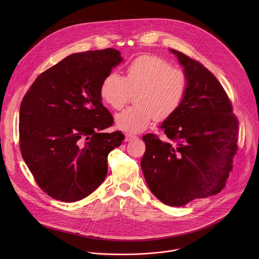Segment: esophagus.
Here are the masks:
<instances>
[{
    "mask_svg": "<svg viewBox=\"0 0 259 259\" xmlns=\"http://www.w3.org/2000/svg\"><path fill=\"white\" fill-rule=\"evenodd\" d=\"M136 138H137V137H136V136H134V135L126 134V135H125V137H124V141H125V142H131V141L135 140Z\"/></svg>",
    "mask_w": 259,
    "mask_h": 259,
    "instance_id": "esophagus-1",
    "label": "esophagus"
}]
</instances>
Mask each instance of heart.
<instances>
[{
  "instance_id": "obj_1",
  "label": "heart",
  "mask_w": 259,
  "mask_h": 259,
  "mask_svg": "<svg viewBox=\"0 0 259 259\" xmlns=\"http://www.w3.org/2000/svg\"><path fill=\"white\" fill-rule=\"evenodd\" d=\"M188 89L185 72L174 68L164 59L143 55L125 69V76L111 73L100 88L103 101L114 110L121 109L132 93H137V107L125 109L114 117L115 126L126 133L147 130L155 117L164 120L172 116L184 103Z\"/></svg>"
}]
</instances>
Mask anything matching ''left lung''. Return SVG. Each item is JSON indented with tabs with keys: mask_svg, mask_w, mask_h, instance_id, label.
Returning <instances> with one entry per match:
<instances>
[{
	"mask_svg": "<svg viewBox=\"0 0 259 259\" xmlns=\"http://www.w3.org/2000/svg\"><path fill=\"white\" fill-rule=\"evenodd\" d=\"M187 75L179 111L159 126L166 140L143 137L142 169L150 191L164 204L183 206L218 194L226 185L237 149L238 120L218 78L200 63L169 50Z\"/></svg>",
	"mask_w": 259,
	"mask_h": 259,
	"instance_id": "1",
	"label": "left lung"
}]
</instances>
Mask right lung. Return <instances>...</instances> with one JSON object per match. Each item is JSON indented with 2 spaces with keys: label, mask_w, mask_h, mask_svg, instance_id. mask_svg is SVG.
<instances>
[{
  "label": "right lung",
  "mask_w": 259,
  "mask_h": 259,
  "mask_svg": "<svg viewBox=\"0 0 259 259\" xmlns=\"http://www.w3.org/2000/svg\"><path fill=\"white\" fill-rule=\"evenodd\" d=\"M123 59L114 49L76 53L39 74L20 108V148L38 186L51 197L74 202L105 181L108 155L120 132L102 103L104 78Z\"/></svg>",
  "instance_id": "right-lung-1"
}]
</instances>
